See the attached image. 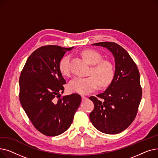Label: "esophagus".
Here are the masks:
<instances>
[{
    "instance_id": "1",
    "label": "esophagus",
    "mask_w": 158,
    "mask_h": 158,
    "mask_svg": "<svg viewBox=\"0 0 158 158\" xmlns=\"http://www.w3.org/2000/svg\"><path fill=\"white\" fill-rule=\"evenodd\" d=\"M81 97H82V101H86L87 99V97H85V95H81Z\"/></svg>"
}]
</instances>
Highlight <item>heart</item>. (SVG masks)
Wrapping results in <instances>:
<instances>
[{
    "label": "heart",
    "mask_w": 158,
    "mask_h": 158,
    "mask_svg": "<svg viewBox=\"0 0 158 158\" xmlns=\"http://www.w3.org/2000/svg\"><path fill=\"white\" fill-rule=\"evenodd\" d=\"M82 56L86 61L92 64L89 74L86 77H77L69 84L70 92L80 94H88L101 87H107L111 85L114 77L113 64L107 60L102 59V55L93 49H86L82 52ZM70 56H65L59 63V70L62 75L69 76L70 73Z\"/></svg>",
    "instance_id": "b5f03b06"
}]
</instances>
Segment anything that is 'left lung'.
Here are the masks:
<instances>
[{
	"label": "left lung",
	"mask_w": 158,
	"mask_h": 158,
	"mask_svg": "<svg viewBox=\"0 0 158 158\" xmlns=\"http://www.w3.org/2000/svg\"><path fill=\"white\" fill-rule=\"evenodd\" d=\"M106 47L115 60L114 77L102 94L89 98L94 104L89 114L90 121L99 131L106 134H118L134 121L142 99L139 70L128 52L114 42L92 44Z\"/></svg>",
	"instance_id": "left-lung-1"
}]
</instances>
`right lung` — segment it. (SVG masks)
<instances>
[{"mask_svg":"<svg viewBox=\"0 0 158 158\" xmlns=\"http://www.w3.org/2000/svg\"><path fill=\"white\" fill-rule=\"evenodd\" d=\"M72 48L41 47L29 56L20 73L21 105L33 126L45 136H57L67 130L81 104V97L77 94L60 97L66 81L59 63Z\"/></svg>","mask_w":158,"mask_h":158,"instance_id":"1","label":"right lung"}]
</instances>
